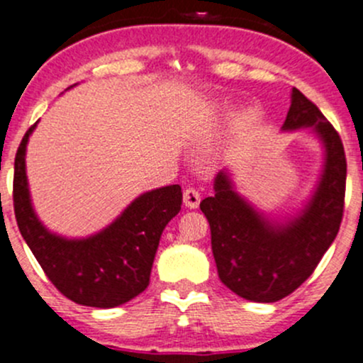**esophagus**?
<instances>
[{
    "label": "esophagus",
    "instance_id": "1",
    "mask_svg": "<svg viewBox=\"0 0 363 363\" xmlns=\"http://www.w3.org/2000/svg\"><path fill=\"white\" fill-rule=\"evenodd\" d=\"M183 203H185L186 208H197L201 203V194L199 190L192 189V186H189V189L183 190Z\"/></svg>",
    "mask_w": 363,
    "mask_h": 363
}]
</instances>
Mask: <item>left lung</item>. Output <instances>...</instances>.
<instances>
[{
    "instance_id": "8db88e82",
    "label": "left lung",
    "mask_w": 363,
    "mask_h": 363,
    "mask_svg": "<svg viewBox=\"0 0 363 363\" xmlns=\"http://www.w3.org/2000/svg\"><path fill=\"white\" fill-rule=\"evenodd\" d=\"M312 127L325 145V169L298 217L272 224L235 192L228 173L215 178V194L201 201L211 231L218 279L250 302H277L307 281L339 233L346 194V153L335 128L314 102L293 88L282 130Z\"/></svg>"
}]
</instances>
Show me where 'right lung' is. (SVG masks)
Here are the masks:
<instances>
[{
	"label": "right lung",
	"instance_id": "right-lung-1",
	"mask_svg": "<svg viewBox=\"0 0 363 363\" xmlns=\"http://www.w3.org/2000/svg\"><path fill=\"white\" fill-rule=\"evenodd\" d=\"M35 127L24 134L13 164V211L21 235L49 281L68 300L99 308L128 302L148 288L160 235L182 208V186L145 192L89 238H61L42 225L31 206L24 155Z\"/></svg>",
	"mask_w": 363,
	"mask_h": 363
}]
</instances>
